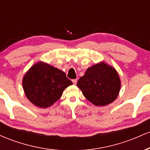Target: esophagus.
<instances>
[{
  "instance_id": "34e87169",
  "label": "esophagus",
  "mask_w": 150,
  "mask_h": 150,
  "mask_svg": "<svg viewBox=\"0 0 150 150\" xmlns=\"http://www.w3.org/2000/svg\"><path fill=\"white\" fill-rule=\"evenodd\" d=\"M72 81H73V82L74 85H76V84H77V79H74V80H73Z\"/></svg>"
}]
</instances>
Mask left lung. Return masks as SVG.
Instances as JSON below:
<instances>
[{"label": "left lung", "instance_id": "1", "mask_svg": "<svg viewBox=\"0 0 150 150\" xmlns=\"http://www.w3.org/2000/svg\"><path fill=\"white\" fill-rule=\"evenodd\" d=\"M77 85L86 99L95 106H101L111 104L116 99L120 92V80L113 67L101 62L87 68Z\"/></svg>", "mask_w": 150, "mask_h": 150}]
</instances>
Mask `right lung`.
<instances>
[{
  "instance_id": "obj_1",
  "label": "right lung",
  "mask_w": 150,
  "mask_h": 150,
  "mask_svg": "<svg viewBox=\"0 0 150 150\" xmlns=\"http://www.w3.org/2000/svg\"><path fill=\"white\" fill-rule=\"evenodd\" d=\"M71 85L73 82L64 72L43 62L34 64L22 80L26 97L40 108L53 105L61 98L63 90Z\"/></svg>"
}]
</instances>
